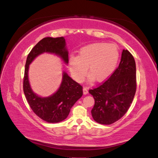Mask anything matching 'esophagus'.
<instances>
[{
  "label": "esophagus",
  "mask_w": 158,
  "mask_h": 158,
  "mask_svg": "<svg viewBox=\"0 0 158 158\" xmlns=\"http://www.w3.org/2000/svg\"><path fill=\"white\" fill-rule=\"evenodd\" d=\"M83 94H84V95H86L88 93V88H83Z\"/></svg>",
  "instance_id": "obj_1"
}]
</instances>
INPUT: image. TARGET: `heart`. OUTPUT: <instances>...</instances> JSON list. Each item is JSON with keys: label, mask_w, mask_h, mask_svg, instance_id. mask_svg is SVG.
<instances>
[{"label": "heart", "mask_w": 158, "mask_h": 158, "mask_svg": "<svg viewBox=\"0 0 158 158\" xmlns=\"http://www.w3.org/2000/svg\"><path fill=\"white\" fill-rule=\"evenodd\" d=\"M119 52L115 44L96 43L86 45L79 50L77 57L69 59V69L73 77L81 82L88 71V81L94 79L103 82L111 76L117 67Z\"/></svg>", "instance_id": "b5f03b06"}]
</instances>
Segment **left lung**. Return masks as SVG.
Returning <instances> with one entry per match:
<instances>
[{"label":"left lung","mask_w":158,"mask_h":158,"mask_svg":"<svg viewBox=\"0 0 158 158\" xmlns=\"http://www.w3.org/2000/svg\"><path fill=\"white\" fill-rule=\"evenodd\" d=\"M136 88V63L132 55L123 49L117 68L108 80L89 93L94 98L92 115L95 122L109 125L122 118L127 111Z\"/></svg>","instance_id":"left-lung-1"}]
</instances>
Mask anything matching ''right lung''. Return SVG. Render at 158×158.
<instances>
[{"instance_id":"right-lung-1","label":"right lung","mask_w":158,"mask_h":158,"mask_svg":"<svg viewBox=\"0 0 158 158\" xmlns=\"http://www.w3.org/2000/svg\"><path fill=\"white\" fill-rule=\"evenodd\" d=\"M64 38L46 37L41 40L29 53L25 65L23 92L32 110L40 118L48 123L64 120L70 109L83 95L82 86L62 73V82L58 90L47 97L40 96L33 92L28 78L29 66L36 57L44 53L55 54L66 65L69 63V52Z\"/></svg>"}]
</instances>
